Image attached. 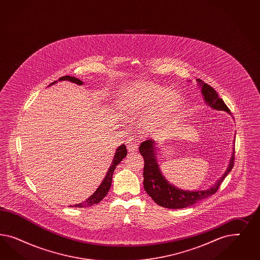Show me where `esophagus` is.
<instances>
[{
  "instance_id": "1",
  "label": "esophagus",
  "mask_w": 260,
  "mask_h": 260,
  "mask_svg": "<svg viewBox=\"0 0 260 260\" xmlns=\"http://www.w3.org/2000/svg\"><path fill=\"white\" fill-rule=\"evenodd\" d=\"M137 148H138V146H137V144L134 142V139L133 138H129L127 142H126V149L127 150L129 151V152H134L135 150H137Z\"/></svg>"
}]
</instances>
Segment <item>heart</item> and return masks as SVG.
Wrapping results in <instances>:
<instances>
[{"label": "heart", "mask_w": 260, "mask_h": 260, "mask_svg": "<svg viewBox=\"0 0 260 260\" xmlns=\"http://www.w3.org/2000/svg\"><path fill=\"white\" fill-rule=\"evenodd\" d=\"M185 104L183 95L177 90L152 82H139L125 91L121 110L135 118L144 117L146 129H157L176 117Z\"/></svg>", "instance_id": "b5f03b06"}]
</instances>
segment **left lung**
<instances>
[{
  "label": "left lung",
  "mask_w": 260,
  "mask_h": 260,
  "mask_svg": "<svg viewBox=\"0 0 260 260\" xmlns=\"http://www.w3.org/2000/svg\"><path fill=\"white\" fill-rule=\"evenodd\" d=\"M197 82L198 87L201 88V93L203 95L205 103L209 107H211L213 110L226 111L230 115H232L226 104L219 98L217 92L213 87L199 79H197ZM156 145H158L157 143H155L152 139L146 140L140 144L139 151L145 162L143 172V184L145 190L152 198V200H154L156 204L167 209L187 208L191 205L197 204L198 201H201L207 197L213 196L216 192L221 183L234 167L235 148L232 152V156L230 158V162L225 173L209 189L200 190H185L179 189L178 187H175L170 181H168L161 173L156 159Z\"/></svg>",
  "instance_id": "left-lung-1"
}]
</instances>
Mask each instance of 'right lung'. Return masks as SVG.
<instances>
[{
	"mask_svg": "<svg viewBox=\"0 0 260 260\" xmlns=\"http://www.w3.org/2000/svg\"><path fill=\"white\" fill-rule=\"evenodd\" d=\"M59 82L61 81H69L71 83H74L76 85H82L83 82L79 79L75 78V77H72V76H63L61 78L58 80ZM57 83V81L51 83L48 87L52 86V85H55ZM126 156V148L125 145H121L119 146L118 148L116 149L115 151V154L113 156V160L111 162V165H110L107 174L105 176V178L103 179L102 183L100 184V186L97 188V189L95 190L94 192L90 196V197L87 198L86 201L82 202V203H79V204L74 205L73 207L75 208H85V207H90V206H93L94 204L99 203L101 200H103V198L107 196V193L109 192V190L110 189V186H111V180H112V175H113V172L116 168V166L118 165L119 163ZM72 207V206H70Z\"/></svg>",
	"mask_w": 260,
	"mask_h": 260,
	"instance_id": "1",
	"label": "right lung"
}]
</instances>
